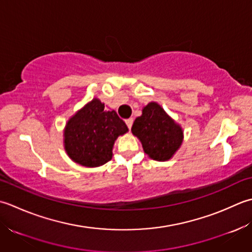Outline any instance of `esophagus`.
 <instances>
[{
    "label": "esophagus",
    "instance_id": "obj_1",
    "mask_svg": "<svg viewBox=\"0 0 252 252\" xmlns=\"http://www.w3.org/2000/svg\"><path fill=\"white\" fill-rule=\"evenodd\" d=\"M125 123H126V125H127V127H128V129H130L131 126H132L133 120H132V119H127V120L125 121Z\"/></svg>",
    "mask_w": 252,
    "mask_h": 252
}]
</instances>
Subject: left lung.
<instances>
[{
    "label": "left lung",
    "instance_id": "obj_1",
    "mask_svg": "<svg viewBox=\"0 0 252 252\" xmlns=\"http://www.w3.org/2000/svg\"><path fill=\"white\" fill-rule=\"evenodd\" d=\"M131 131L139 138L143 151L153 160L167 161L183 142V130L162 107L151 102L133 122Z\"/></svg>",
    "mask_w": 252,
    "mask_h": 252
}]
</instances>
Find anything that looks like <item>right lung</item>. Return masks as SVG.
Instances as JSON below:
<instances>
[{"label":"right lung","mask_w":252,"mask_h":252,"mask_svg":"<svg viewBox=\"0 0 252 252\" xmlns=\"http://www.w3.org/2000/svg\"><path fill=\"white\" fill-rule=\"evenodd\" d=\"M128 131L115 111L94 99L71 117L64 131L65 150L74 162L87 167L103 165L112 158L116 138Z\"/></svg>","instance_id":"1"}]
</instances>
